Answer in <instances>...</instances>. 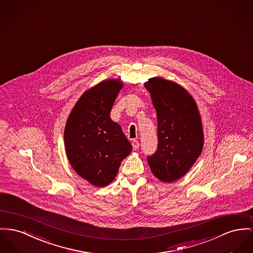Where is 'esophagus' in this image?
<instances>
[{
	"instance_id": "obj_1",
	"label": "esophagus",
	"mask_w": 253,
	"mask_h": 253,
	"mask_svg": "<svg viewBox=\"0 0 253 253\" xmlns=\"http://www.w3.org/2000/svg\"><path fill=\"white\" fill-rule=\"evenodd\" d=\"M139 147H140L139 142H138L137 140H133V141H132V148H133V150H134V151L138 150V149H139Z\"/></svg>"
}]
</instances>
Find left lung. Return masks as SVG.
I'll return each instance as SVG.
<instances>
[{"instance_id": "left-lung-1", "label": "left lung", "mask_w": 253, "mask_h": 253, "mask_svg": "<svg viewBox=\"0 0 253 253\" xmlns=\"http://www.w3.org/2000/svg\"><path fill=\"white\" fill-rule=\"evenodd\" d=\"M145 87L156 111L158 139L148 163L157 178L171 182L183 176L202 152V120L194 99L180 85L152 78Z\"/></svg>"}]
</instances>
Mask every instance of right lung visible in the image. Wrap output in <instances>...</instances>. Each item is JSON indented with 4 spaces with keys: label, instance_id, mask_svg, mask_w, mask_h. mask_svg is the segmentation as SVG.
<instances>
[{
    "label": "right lung",
    "instance_id": "right-lung-1",
    "mask_svg": "<svg viewBox=\"0 0 253 253\" xmlns=\"http://www.w3.org/2000/svg\"><path fill=\"white\" fill-rule=\"evenodd\" d=\"M122 86L119 81H104L87 90L65 126L68 159L77 173L94 186L109 184L132 150L120 125L110 118Z\"/></svg>",
    "mask_w": 253,
    "mask_h": 253
}]
</instances>
